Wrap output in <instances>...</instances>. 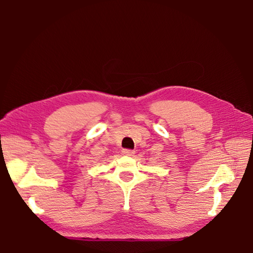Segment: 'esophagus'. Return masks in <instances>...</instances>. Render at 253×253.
<instances>
[{
    "label": "esophagus",
    "instance_id": "1",
    "mask_svg": "<svg viewBox=\"0 0 253 253\" xmlns=\"http://www.w3.org/2000/svg\"><path fill=\"white\" fill-rule=\"evenodd\" d=\"M122 153H123V154H125V155H133V154H135V151H133V150L124 149L123 151H122Z\"/></svg>",
    "mask_w": 253,
    "mask_h": 253
}]
</instances>
